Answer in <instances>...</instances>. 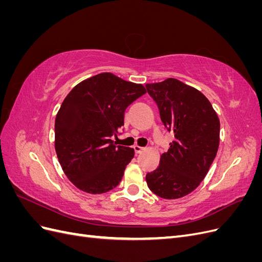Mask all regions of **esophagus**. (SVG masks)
<instances>
[{"instance_id":"34e87169","label":"esophagus","mask_w":262,"mask_h":262,"mask_svg":"<svg viewBox=\"0 0 262 262\" xmlns=\"http://www.w3.org/2000/svg\"><path fill=\"white\" fill-rule=\"evenodd\" d=\"M133 148H134V152H136V154H141L145 149L144 147H141L139 145H134Z\"/></svg>"}]
</instances>
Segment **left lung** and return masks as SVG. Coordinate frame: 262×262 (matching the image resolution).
I'll use <instances>...</instances> for the list:
<instances>
[{
  "label": "left lung",
  "instance_id": "left-lung-1",
  "mask_svg": "<svg viewBox=\"0 0 262 262\" xmlns=\"http://www.w3.org/2000/svg\"><path fill=\"white\" fill-rule=\"evenodd\" d=\"M161 119L175 139L146 173L150 191L167 200L191 193L207 176L220 144V119L211 102L192 86L176 78L146 84Z\"/></svg>",
  "mask_w": 262,
  "mask_h": 262
}]
</instances>
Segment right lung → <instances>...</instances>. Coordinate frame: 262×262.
Masks as SVG:
<instances>
[{
    "label": "right lung",
    "instance_id": "1",
    "mask_svg": "<svg viewBox=\"0 0 262 262\" xmlns=\"http://www.w3.org/2000/svg\"><path fill=\"white\" fill-rule=\"evenodd\" d=\"M146 93L142 84L100 73L78 83L63 100L54 122V148L66 176L80 190L105 193L121 181L134 156L112 138L124 112Z\"/></svg>",
    "mask_w": 262,
    "mask_h": 262
}]
</instances>
